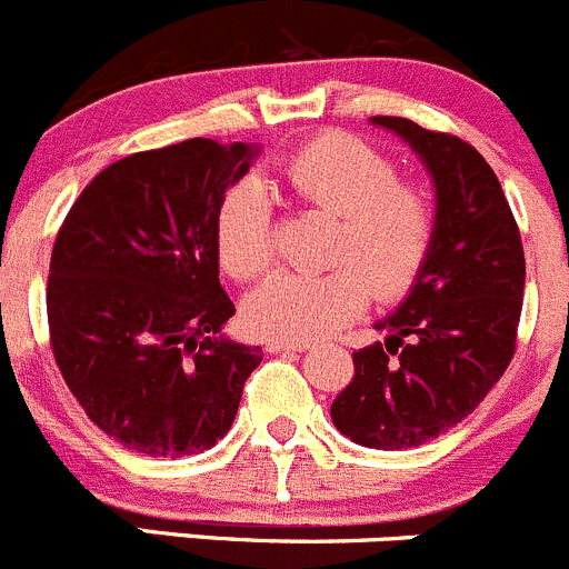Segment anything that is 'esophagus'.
Instances as JSON below:
<instances>
[{
    "label": "esophagus",
    "instance_id": "34e87169",
    "mask_svg": "<svg viewBox=\"0 0 569 569\" xmlns=\"http://www.w3.org/2000/svg\"><path fill=\"white\" fill-rule=\"evenodd\" d=\"M264 349L273 351V355H281V351H305L307 343H301V340H284V338H270L268 343H264Z\"/></svg>",
    "mask_w": 569,
    "mask_h": 569
}]
</instances>
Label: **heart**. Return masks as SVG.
Masks as SVG:
<instances>
[{"label":"heart","instance_id":"b5f03b06","mask_svg":"<svg viewBox=\"0 0 569 569\" xmlns=\"http://www.w3.org/2000/svg\"><path fill=\"white\" fill-rule=\"evenodd\" d=\"M281 176L310 207L338 218L327 273H276L246 301V318L268 338L312 340L335 332L369 305L371 288L397 299L425 264L436 231L432 200L397 181V164L355 137H321L296 150ZM223 268L253 279L273 264V203L257 178L234 183L214 218Z\"/></svg>","mask_w":569,"mask_h":569}]
</instances>
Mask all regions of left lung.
<instances>
[{"label":"left lung","instance_id":"left-lung-1","mask_svg":"<svg viewBox=\"0 0 569 569\" xmlns=\"http://www.w3.org/2000/svg\"><path fill=\"white\" fill-rule=\"evenodd\" d=\"M432 178V246L397 310L375 323L386 343L351 355L332 425L360 447L410 450L467 419L513 357L525 253L500 181L463 139L402 117H371Z\"/></svg>","mask_w":569,"mask_h":569}]
</instances>
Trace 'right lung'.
<instances>
[{
  "label": "right lung",
  "instance_id": "add662e5",
  "mask_svg": "<svg viewBox=\"0 0 569 569\" xmlns=\"http://www.w3.org/2000/svg\"><path fill=\"white\" fill-rule=\"evenodd\" d=\"M259 144L187 139L106 167L69 209L47 281L56 362L106 436L153 458L229 432L259 346L226 338L214 218Z\"/></svg>",
  "mask_w": 569,
  "mask_h": 569
}]
</instances>
